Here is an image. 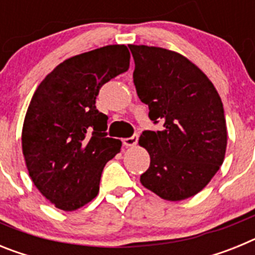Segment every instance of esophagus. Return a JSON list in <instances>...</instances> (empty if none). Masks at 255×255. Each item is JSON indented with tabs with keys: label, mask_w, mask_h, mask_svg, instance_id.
<instances>
[{
	"label": "esophagus",
	"mask_w": 255,
	"mask_h": 255,
	"mask_svg": "<svg viewBox=\"0 0 255 255\" xmlns=\"http://www.w3.org/2000/svg\"><path fill=\"white\" fill-rule=\"evenodd\" d=\"M138 139H139V135L134 134L132 136H130V138H124L123 143L125 147H134L135 144L138 143Z\"/></svg>",
	"instance_id": "1"
}]
</instances>
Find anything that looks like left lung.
Listing matches in <instances>:
<instances>
[{"instance_id": "left-lung-1", "label": "left lung", "mask_w": 255, "mask_h": 255, "mask_svg": "<svg viewBox=\"0 0 255 255\" xmlns=\"http://www.w3.org/2000/svg\"><path fill=\"white\" fill-rule=\"evenodd\" d=\"M139 100L161 131L145 130L139 144L149 153L144 188L177 202L198 194L224 163L227 130L224 105L206 74L185 56L161 47L130 44Z\"/></svg>"}]
</instances>
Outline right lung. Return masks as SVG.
Listing matches in <instances>:
<instances>
[{"label":"right lung","instance_id":"right-lung-1","mask_svg":"<svg viewBox=\"0 0 255 255\" xmlns=\"http://www.w3.org/2000/svg\"><path fill=\"white\" fill-rule=\"evenodd\" d=\"M124 44L74 56L38 85L22 125L29 176L43 197L62 211H75L100 191L103 167L121 149L107 138L108 117L96 108L103 84L128 71Z\"/></svg>","mask_w":255,"mask_h":255}]
</instances>
